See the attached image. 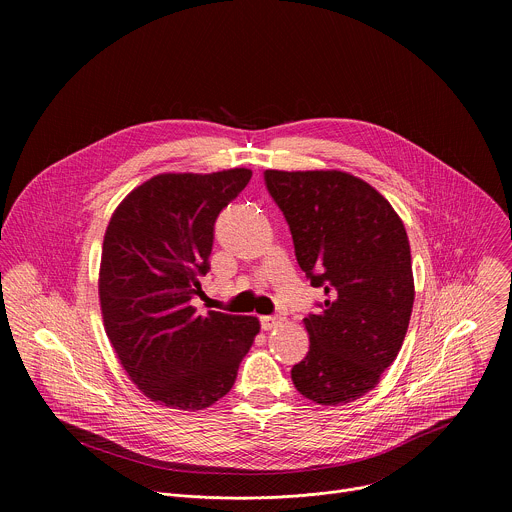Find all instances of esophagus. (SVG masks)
I'll return each mask as SVG.
<instances>
[{
  "label": "esophagus",
  "instance_id": "esophagus-1",
  "mask_svg": "<svg viewBox=\"0 0 512 512\" xmlns=\"http://www.w3.org/2000/svg\"><path fill=\"white\" fill-rule=\"evenodd\" d=\"M281 318L279 316H261V328L263 330H273L277 326H281Z\"/></svg>",
  "mask_w": 512,
  "mask_h": 512
}]
</instances>
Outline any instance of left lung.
Masks as SVG:
<instances>
[{
  "label": "left lung",
  "mask_w": 512,
  "mask_h": 512,
  "mask_svg": "<svg viewBox=\"0 0 512 512\" xmlns=\"http://www.w3.org/2000/svg\"><path fill=\"white\" fill-rule=\"evenodd\" d=\"M296 259L326 300L304 318L310 350L291 381L320 405L375 389L397 358L413 310L409 239L399 214L371 184L338 170H265Z\"/></svg>",
  "instance_id": "left-lung-1"
}]
</instances>
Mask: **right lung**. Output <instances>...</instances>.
Returning <instances> with one entry per match:
<instances>
[{
  "instance_id": "1",
  "label": "right lung",
  "mask_w": 512,
  "mask_h": 512,
  "mask_svg": "<svg viewBox=\"0 0 512 512\" xmlns=\"http://www.w3.org/2000/svg\"><path fill=\"white\" fill-rule=\"evenodd\" d=\"M253 172L160 174L115 208L101 253L99 298L121 367L152 401L184 411L210 407L235 385L259 320L198 314L210 271L214 223Z\"/></svg>"
}]
</instances>
